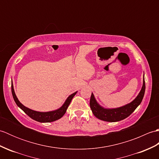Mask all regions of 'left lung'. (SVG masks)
I'll list each match as a JSON object with an SVG mask.
<instances>
[{
	"label": "left lung",
	"mask_w": 159,
	"mask_h": 159,
	"mask_svg": "<svg viewBox=\"0 0 159 159\" xmlns=\"http://www.w3.org/2000/svg\"><path fill=\"white\" fill-rule=\"evenodd\" d=\"M145 90H146V84H145L143 74L142 88L136 98L129 104L119 108H116V109H104L97 102L93 93H92L89 102L90 108L93 114L99 120L109 121V122H116V121L122 120L129 116L141 104L144 96Z\"/></svg>",
	"instance_id": "1"
}]
</instances>
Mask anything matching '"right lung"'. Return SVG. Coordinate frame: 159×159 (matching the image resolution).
I'll return each instance as SVG.
<instances>
[{"mask_svg":"<svg viewBox=\"0 0 159 159\" xmlns=\"http://www.w3.org/2000/svg\"><path fill=\"white\" fill-rule=\"evenodd\" d=\"M11 93H12L13 100H14L17 105H18V107H20V109H21L26 115H28V116L31 118H32L33 120H34L37 121H39V122L46 123V122H51V121H56L57 120L60 119L61 117H62L64 116V114H65L66 112L67 107H69L71 101H72L73 98V97L76 95L77 92L71 94V95L66 99V102H64V104L59 108V109L52 111H48V112H39V111H33L32 109H29L27 107H26L25 106H24L23 104L18 100V98H17L14 89H13V85L12 83H11Z\"/></svg>","mask_w":159,"mask_h":159,"instance_id":"add662e5","label":"right lung"}]
</instances>
